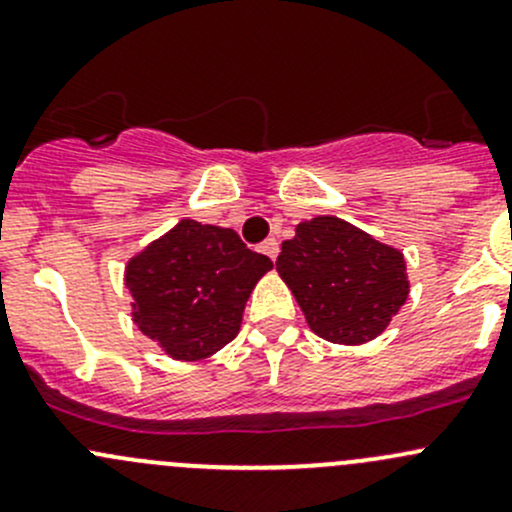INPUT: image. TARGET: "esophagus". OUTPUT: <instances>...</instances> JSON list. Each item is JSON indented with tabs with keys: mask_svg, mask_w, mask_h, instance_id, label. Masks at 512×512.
<instances>
[{
	"mask_svg": "<svg viewBox=\"0 0 512 512\" xmlns=\"http://www.w3.org/2000/svg\"><path fill=\"white\" fill-rule=\"evenodd\" d=\"M262 252H265L267 257H270V260H277V255H280V242L275 240V237H270V240H265L262 242V247H260Z\"/></svg>",
	"mask_w": 512,
	"mask_h": 512,
	"instance_id": "34e87169",
	"label": "esophagus"
}]
</instances>
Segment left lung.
<instances>
[{"label": "left lung", "mask_w": 512, "mask_h": 512, "mask_svg": "<svg viewBox=\"0 0 512 512\" xmlns=\"http://www.w3.org/2000/svg\"><path fill=\"white\" fill-rule=\"evenodd\" d=\"M277 272L309 329L327 342L359 347L389 327L409 299L404 252L334 215H317L282 242Z\"/></svg>", "instance_id": "obj_1"}]
</instances>
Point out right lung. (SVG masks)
Segmentation results:
<instances>
[{
	"instance_id": "1",
	"label": "right lung",
	"mask_w": 512,
	"mask_h": 512,
	"mask_svg": "<svg viewBox=\"0 0 512 512\" xmlns=\"http://www.w3.org/2000/svg\"><path fill=\"white\" fill-rule=\"evenodd\" d=\"M272 260L235 230L183 218L128 260L133 324L170 359H208L237 337L242 312Z\"/></svg>"
}]
</instances>
